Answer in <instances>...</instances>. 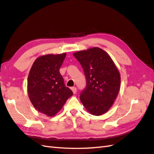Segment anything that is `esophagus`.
<instances>
[{
    "label": "esophagus",
    "mask_w": 154,
    "mask_h": 154,
    "mask_svg": "<svg viewBox=\"0 0 154 154\" xmlns=\"http://www.w3.org/2000/svg\"><path fill=\"white\" fill-rule=\"evenodd\" d=\"M71 89V91H73V93L74 94H76V92H77V88H76V87H72Z\"/></svg>",
    "instance_id": "1"
}]
</instances>
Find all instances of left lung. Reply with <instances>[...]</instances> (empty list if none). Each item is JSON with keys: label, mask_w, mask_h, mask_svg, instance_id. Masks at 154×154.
Masks as SVG:
<instances>
[{"label": "left lung", "mask_w": 154, "mask_h": 154, "mask_svg": "<svg viewBox=\"0 0 154 154\" xmlns=\"http://www.w3.org/2000/svg\"><path fill=\"white\" fill-rule=\"evenodd\" d=\"M73 56L81 63L87 80L81 101L92 115L101 116L112 106L119 93V71L108 54L100 48L78 51Z\"/></svg>", "instance_id": "left-lung-1"}]
</instances>
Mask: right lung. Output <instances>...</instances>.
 Instances as JSON below:
<instances>
[{
	"instance_id": "right-lung-1",
	"label": "right lung",
	"mask_w": 154,
	"mask_h": 154,
	"mask_svg": "<svg viewBox=\"0 0 154 154\" xmlns=\"http://www.w3.org/2000/svg\"><path fill=\"white\" fill-rule=\"evenodd\" d=\"M66 53L46 54L35 60L28 75L27 92L34 108L49 117L62 108L73 92L66 87L60 68Z\"/></svg>"
}]
</instances>
